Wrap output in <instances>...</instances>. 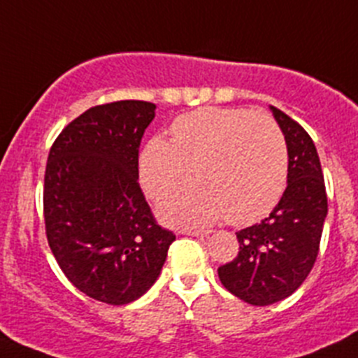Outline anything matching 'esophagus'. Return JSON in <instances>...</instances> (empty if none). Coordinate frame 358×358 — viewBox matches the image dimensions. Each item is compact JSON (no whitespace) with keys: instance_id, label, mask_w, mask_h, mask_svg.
Returning <instances> with one entry per match:
<instances>
[{"instance_id":"esophagus-1","label":"esophagus","mask_w":358,"mask_h":358,"mask_svg":"<svg viewBox=\"0 0 358 358\" xmlns=\"http://www.w3.org/2000/svg\"><path fill=\"white\" fill-rule=\"evenodd\" d=\"M181 234H185V236H192V237H203V236H207V232H203V230H189V228H182Z\"/></svg>"}]
</instances>
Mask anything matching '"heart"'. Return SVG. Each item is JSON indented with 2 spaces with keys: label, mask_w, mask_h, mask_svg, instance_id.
I'll use <instances>...</instances> for the list:
<instances>
[{
  "label": "heart",
  "mask_w": 358,
  "mask_h": 358,
  "mask_svg": "<svg viewBox=\"0 0 358 358\" xmlns=\"http://www.w3.org/2000/svg\"><path fill=\"white\" fill-rule=\"evenodd\" d=\"M170 137L149 138L138 156L145 193L162 199L185 182L192 169L199 182L162 203L165 220L209 224L227 216L243 227L267 216L283 196L287 141L268 115L250 108H196L172 122Z\"/></svg>",
  "instance_id": "b5f03b06"
}]
</instances>
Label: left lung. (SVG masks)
Instances as JSON below:
<instances>
[{
  "label": "left lung",
  "instance_id": "left-lung-1",
  "mask_svg": "<svg viewBox=\"0 0 358 358\" xmlns=\"http://www.w3.org/2000/svg\"><path fill=\"white\" fill-rule=\"evenodd\" d=\"M288 148V186L271 214L237 232L239 253L217 268L230 294L268 306L294 294L315 265L327 216L322 165L313 138L297 121L272 107Z\"/></svg>",
  "mask_w": 358,
  "mask_h": 358
}]
</instances>
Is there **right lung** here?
<instances>
[{
    "instance_id": "obj_1",
    "label": "right lung",
    "mask_w": 358,
    "mask_h": 358,
    "mask_svg": "<svg viewBox=\"0 0 358 358\" xmlns=\"http://www.w3.org/2000/svg\"><path fill=\"white\" fill-rule=\"evenodd\" d=\"M155 108L141 100L91 107L64 126L47 158V243L68 281L105 304L144 295L176 241L138 185V148Z\"/></svg>"
}]
</instances>
